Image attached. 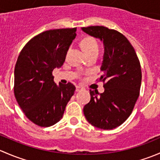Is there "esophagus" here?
<instances>
[{
    "instance_id": "34e87169",
    "label": "esophagus",
    "mask_w": 160,
    "mask_h": 160,
    "mask_svg": "<svg viewBox=\"0 0 160 160\" xmlns=\"http://www.w3.org/2000/svg\"><path fill=\"white\" fill-rule=\"evenodd\" d=\"M82 89H83V88H80V87H79V86L76 87V91H77V92H79L80 90H81Z\"/></svg>"
}]
</instances>
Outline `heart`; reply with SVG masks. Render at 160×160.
<instances>
[{"label":"heart","mask_w":160,"mask_h":160,"mask_svg":"<svg viewBox=\"0 0 160 160\" xmlns=\"http://www.w3.org/2000/svg\"><path fill=\"white\" fill-rule=\"evenodd\" d=\"M81 46L87 56L98 55L99 52V44L98 41L92 36H87L81 41Z\"/></svg>","instance_id":"obj_1"}]
</instances>
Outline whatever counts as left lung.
Segmentation results:
<instances>
[{
  "label": "left lung",
  "mask_w": 160,
  "mask_h": 160,
  "mask_svg": "<svg viewBox=\"0 0 160 160\" xmlns=\"http://www.w3.org/2000/svg\"><path fill=\"white\" fill-rule=\"evenodd\" d=\"M88 35L103 41L104 54L99 81L104 92L90 90V101L83 108L87 120L104 130L117 128L132 114L139 96L142 82L140 62L133 46L118 31L104 26L83 27Z\"/></svg>",
  "instance_id": "8db88e82"
}]
</instances>
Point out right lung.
Returning a JSON list of instances; mask_svg holds the SVG:
<instances>
[{"instance_id":"obj_1","label":"right lung","mask_w":160,"mask_h":160,"mask_svg":"<svg viewBox=\"0 0 160 160\" xmlns=\"http://www.w3.org/2000/svg\"><path fill=\"white\" fill-rule=\"evenodd\" d=\"M77 28L43 32L21 51L14 68V93L24 114L35 125L49 127L62 118L76 88L55 83L52 71L65 61Z\"/></svg>"}]
</instances>
